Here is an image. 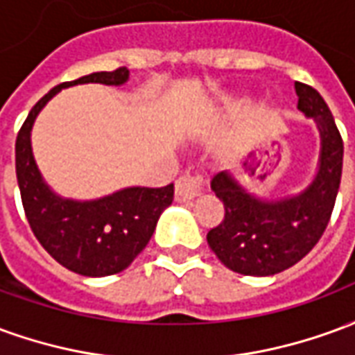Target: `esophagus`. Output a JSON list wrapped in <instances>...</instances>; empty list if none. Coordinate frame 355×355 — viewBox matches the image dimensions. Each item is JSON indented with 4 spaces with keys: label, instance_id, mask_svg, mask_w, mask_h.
I'll return each instance as SVG.
<instances>
[{
    "label": "esophagus",
    "instance_id": "34e87169",
    "mask_svg": "<svg viewBox=\"0 0 355 355\" xmlns=\"http://www.w3.org/2000/svg\"><path fill=\"white\" fill-rule=\"evenodd\" d=\"M203 188V178L200 175H184L177 180L175 184V200L190 201L198 198Z\"/></svg>",
    "mask_w": 355,
    "mask_h": 355
}]
</instances>
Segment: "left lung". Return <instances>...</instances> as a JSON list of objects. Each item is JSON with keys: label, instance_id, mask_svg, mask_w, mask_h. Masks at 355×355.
<instances>
[{"label": "left lung", "instance_id": "left-lung-1", "mask_svg": "<svg viewBox=\"0 0 355 355\" xmlns=\"http://www.w3.org/2000/svg\"><path fill=\"white\" fill-rule=\"evenodd\" d=\"M297 108L320 131L318 169L300 192L268 200L247 190L232 171H220L211 190L224 203V220L209 230L218 261L243 275H274L310 253L327 228L343 175L344 144L331 110L310 85L295 83Z\"/></svg>", "mask_w": 355, "mask_h": 355}]
</instances>
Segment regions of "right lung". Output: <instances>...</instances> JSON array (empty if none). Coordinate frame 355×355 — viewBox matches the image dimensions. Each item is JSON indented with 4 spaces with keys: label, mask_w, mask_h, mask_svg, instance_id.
I'll return each instance as SVG.
<instances>
[{
    "label": "right lung",
    "mask_w": 355,
    "mask_h": 355,
    "mask_svg": "<svg viewBox=\"0 0 355 355\" xmlns=\"http://www.w3.org/2000/svg\"><path fill=\"white\" fill-rule=\"evenodd\" d=\"M127 81L129 70L117 68L53 87L30 110L15 144L20 198L34 236L58 264L87 277L119 274L139 257L162 213L173 203L175 186H127L96 200L62 198L45 182L35 163L32 127L47 102L62 89L83 83L121 87Z\"/></svg>",
    "instance_id": "right-lung-1"
}]
</instances>
